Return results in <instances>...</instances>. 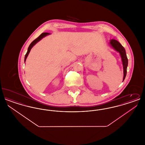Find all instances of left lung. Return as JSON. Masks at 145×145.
Returning a JSON list of instances; mask_svg holds the SVG:
<instances>
[{"label": "left lung", "instance_id": "obj_1", "mask_svg": "<svg viewBox=\"0 0 145 145\" xmlns=\"http://www.w3.org/2000/svg\"><path fill=\"white\" fill-rule=\"evenodd\" d=\"M110 44L111 46L114 48V49H115L117 52H119V53L121 55L122 64H123V81L126 76V74H127V69L128 62L125 49L120 44V42H118L115 40H110Z\"/></svg>", "mask_w": 145, "mask_h": 145}]
</instances>
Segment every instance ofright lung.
Listing matches in <instances>:
<instances>
[{"mask_svg": "<svg viewBox=\"0 0 145 145\" xmlns=\"http://www.w3.org/2000/svg\"><path fill=\"white\" fill-rule=\"evenodd\" d=\"M49 34H50L48 33H42V34L40 35L37 39H36L35 40H34L32 42L30 43V44L29 45V47H28L27 53H26V54L25 55V57H24V61H25H25H26V59H27V56H28L29 54V53H30V50L33 48V47L34 46L35 44L36 43H37L38 42L40 41L42 38H43L44 37H45V36H46L47 35Z\"/></svg>", "mask_w": 145, "mask_h": 145, "instance_id": "obj_1", "label": "right lung"}]
</instances>
